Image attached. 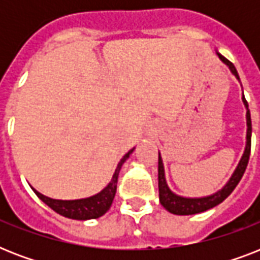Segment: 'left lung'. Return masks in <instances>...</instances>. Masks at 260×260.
<instances>
[{
  "instance_id": "8db88e82",
  "label": "left lung",
  "mask_w": 260,
  "mask_h": 260,
  "mask_svg": "<svg viewBox=\"0 0 260 260\" xmlns=\"http://www.w3.org/2000/svg\"><path fill=\"white\" fill-rule=\"evenodd\" d=\"M218 59L225 64L232 75L236 77L239 82V74L235 66L232 63L222 56L221 54L216 52ZM242 101L246 108V120H247V135H246V148L242 155L240 162L235 169L234 174L231 175L230 181L226 182L225 185L222 186L221 189L217 190L216 193L210 194V196H205V197H182L178 196L169 187L166 182V175H165V166H163V159L159 152V162H158V187H159V201L162 204V206L166 210H169L170 213L178 214V216H189V214H197L201 212H205L208 209H212L218 204H221L228 196L235 190V187L238 186V183L242 179L243 174L246 171L247 165H248V159H250V151H251V132H252V126H251V114L250 109H248V104H247L244 95L242 97Z\"/></svg>"
}]
</instances>
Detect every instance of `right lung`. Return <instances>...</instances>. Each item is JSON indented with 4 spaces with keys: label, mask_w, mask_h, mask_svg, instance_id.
Instances as JSON below:
<instances>
[{
    "label": "right lung",
    "mask_w": 260,
    "mask_h": 260,
    "mask_svg": "<svg viewBox=\"0 0 260 260\" xmlns=\"http://www.w3.org/2000/svg\"><path fill=\"white\" fill-rule=\"evenodd\" d=\"M135 148L129 150L121 160L118 162L116 170H114L113 177L110 182L100 191V193L94 194L91 197L87 198H79V200H55L44 196V194L39 193L38 190L34 189L35 194L42 200L46 205H48L52 210L60 216H64L67 218H73V220H91V218H98L104 216V214L109 210L113 198L116 196V190H117V179L118 174L121 170L122 165L126 159L129 158V155L134 152Z\"/></svg>",
    "instance_id": "right-lung-1"
}]
</instances>
